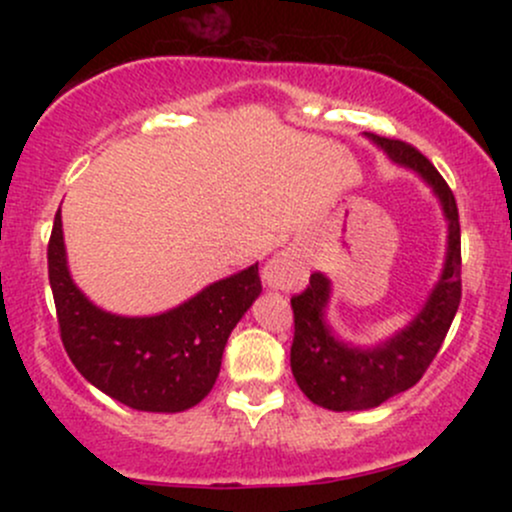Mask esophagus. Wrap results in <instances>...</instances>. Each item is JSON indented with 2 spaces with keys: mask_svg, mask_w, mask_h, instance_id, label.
Returning <instances> with one entry per match:
<instances>
[{
  "mask_svg": "<svg viewBox=\"0 0 512 512\" xmlns=\"http://www.w3.org/2000/svg\"><path fill=\"white\" fill-rule=\"evenodd\" d=\"M305 274H308V262L301 252L296 250H284L279 255L272 257L264 267V284L269 289L279 291H291L296 289L298 284H303Z\"/></svg>",
  "mask_w": 512,
  "mask_h": 512,
  "instance_id": "esophagus-1",
  "label": "esophagus"
}]
</instances>
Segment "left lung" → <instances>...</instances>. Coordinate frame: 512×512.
<instances>
[{
  "label": "left lung",
  "mask_w": 512,
  "mask_h": 512,
  "mask_svg": "<svg viewBox=\"0 0 512 512\" xmlns=\"http://www.w3.org/2000/svg\"><path fill=\"white\" fill-rule=\"evenodd\" d=\"M366 137L433 187L448 219V257L424 310L402 332L373 349L349 346L330 332L325 322L330 279L325 274L315 272L308 289L291 298L293 378L310 402L332 411L373 409L419 383L443 346L462 298L460 214L448 182L416 146L368 132Z\"/></svg>",
  "instance_id": "1"
}]
</instances>
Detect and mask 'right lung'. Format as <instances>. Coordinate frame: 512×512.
<instances>
[{
  "instance_id": "1",
  "label": "right lung",
  "mask_w": 512,
  "mask_h": 512,
  "mask_svg": "<svg viewBox=\"0 0 512 512\" xmlns=\"http://www.w3.org/2000/svg\"><path fill=\"white\" fill-rule=\"evenodd\" d=\"M48 274L64 351L76 370L127 407L168 414L195 407L209 395L228 334L262 291L260 269L252 264L168 313H105L69 276L60 211L48 243Z\"/></svg>"
}]
</instances>
